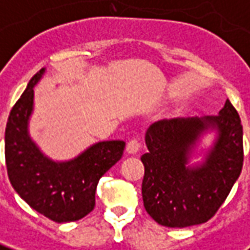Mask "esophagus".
<instances>
[{
  "instance_id": "34e87169",
  "label": "esophagus",
  "mask_w": 250,
  "mask_h": 250,
  "mask_svg": "<svg viewBox=\"0 0 250 250\" xmlns=\"http://www.w3.org/2000/svg\"><path fill=\"white\" fill-rule=\"evenodd\" d=\"M139 147H141V144L138 139H131V141H128V144L125 146V152L128 154H135L139 150Z\"/></svg>"
}]
</instances>
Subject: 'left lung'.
<instances>
[{"label": "left lung", "instance_id": "8db88e82", "mask_svg": "<svg viewBox=\"0 0 250 250\" xmlns=\"http://www.w3.org/2000/svg\"><path fill=\"white\" fill-rule=\"evenodd\" d=\"M215 134L200 165L189 166L201 139ZM147 153L142 198L154 222L166 227H189L208 222L237 182L242 163V125L227 100L216 116L163 119L145 134ZM203 154V153H201Z\"/></svg>", "mask_w": 250, "mask_h": 250}]
</instances>
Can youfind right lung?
<instances>
[{
  "instance_id": "add662e5",
  "label": "right lung",
  "mask_w": 250,
  "mask_h": 250,
  "mask_svg": "<svg viewBox=\"0 0 250 250\" xmlns=\"http://www.w3.org/2000/svg\"><path fill=\"white\" fill-rule=\"evenodd\" d=\"M45 68L32 76L12 108L5 128V161L13 189L31 207L57 223L75 222L94 209L100 178L123 156L125 141H101L67 161H54L28 131L34 87Z\"/></svg>"
}]
</instances>
